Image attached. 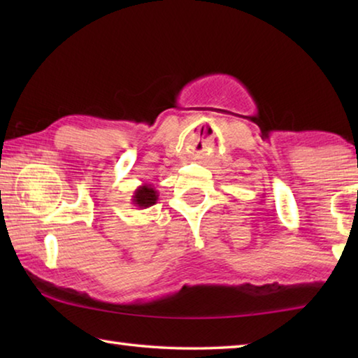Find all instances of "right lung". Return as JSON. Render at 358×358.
I'll return each mask as SVG.
<instances>
[{"label": "right lung", "instance_id": "obj_1", "mask_svg": "<svg viewBox=\"0 0 358 358\" xmlns=\"http://www.w3.org/2000/svg\"><path fill=\"white\" fill-rule=\"evenodd\" d=\"M132 205L138 208H148L151 205H155L157 201V191L151 185H142L138 186L132 196Z\"/></svg>", "mask_w": 358, "mask_h": 358}]
</instances>
